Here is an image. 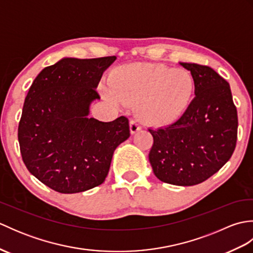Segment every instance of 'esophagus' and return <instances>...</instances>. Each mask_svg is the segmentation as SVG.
<instances>
[{
  "label": "esophagus",
  "mask_w": 253,
  "mask_h": 253,
  "mask_svg": "<svg viewBox=\"0 0 253 253\" xmlns=\"http://www.w3.org/2000/svg\"><path fill=\"white\" fill-rule=\"evenodd\" d=\"M141 128H142L141 123L139 122L138 120H132L130 122V131H131V133L138 132L139 130H141Z\"/></svg>",
  "instance_id": "obj_1"
}]
</instances>
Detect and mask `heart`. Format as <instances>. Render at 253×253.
Listing matches in <instances>:
<instances>
[{"label": "heart", "instance_id": "heart-1", "mask_svg": "<svg viewBox=\"0 0 253 253\" xmlns=\"http://www.w3.org/2000/svg\"><path fill=\"white\" fill-rule=\"evenodd\" d=\"M110 84L107 98L115 103H137L138 115L157 125L176 121L189 105L195 91L189 72L150 63L121 67L113 74Z\"/></svg>", "mask_w": 253, "mask_h": 253}]
</instances>
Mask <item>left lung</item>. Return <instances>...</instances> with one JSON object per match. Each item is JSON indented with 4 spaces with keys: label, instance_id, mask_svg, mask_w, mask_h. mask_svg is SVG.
Wrapping results in <instances>:
<instances>
[{
    "label": "left lung",
    "instance_id": "left-lung-1",
    "mask_svg": "<svg viewBox=\"0 0 253 253\" xmlns=\"http://www.w3.org/2000/svg\"><path fill=\"white\" fill-rule=\"evenodd\" d=\"M195 82V99L171 125L149 131L154 175L176 186L207 180L232 157L237 142L238 116L229 84L206 65L180 63Z\"/></svg>",
    "mask_w": 253,
    "mask_h": 253
}]
</instances>
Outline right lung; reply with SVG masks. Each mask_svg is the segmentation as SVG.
I'll return each instance as SVG.
<instances>
[{"instance_id": "add662e5", "label": "right lung", "mask_w": 253, "mask_h": 253, "mask_svg": "<svg viewBox=\"0 0 253 253\" xmlns=\"http://www.w3.org/2000/svg\"><path fill=\"white\" fill-rule=\"evenodd\" d=\"M115 58H63L42 69L27 93L18 125L21 158L53 190L76 193L101 185L114 150L130 136L126 116L109 123L87 117Z\"/></svg>"}]
</instances>
